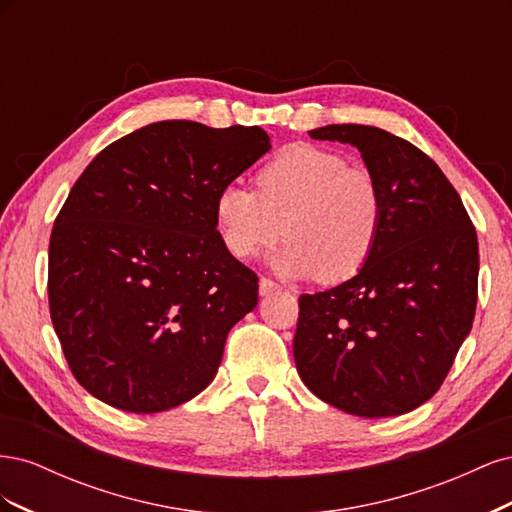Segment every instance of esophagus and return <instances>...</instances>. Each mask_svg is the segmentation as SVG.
I'll return each instance as SVG.
<instances>
[{
  "mask_svg": "<svg viewBox=\"0 0 512 512\" xmlns=\"http://www.w3.org/2000/svg\"><path fill=\"white\" fill-rule=\"evenodd\" d=\"M258 290H260L262 297H269V294H273V292H280L282 288H280V284H275L273 280H269V277H260Z\"/></svg>",
  "mask_w": 512,
  "mask_h": 512,
  "instance_id": "34e87169",
  "label": "esophagus"
}]
</instances>
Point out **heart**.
I'll use <instances>...</instances> for the list:
<instances>
[{"mask_svg": "<svg viewBox=\"0 0 512 512\" xmlns=\"http://www.w3.org/2000/svg\"><path fill=\"white\" fill-rule=\"evenodd\" d=\"M256 185H224L213 200L215 230L232 256L252 258L284 232L271 265L286 277L339 284L363 269L384 220L374 175L331 149L288 145L258 170Z\"/></svg>", "mask_w": 512, "mask_h": 512, "instance_id": "obj_1", "label": "heart"}]
</instances>
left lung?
<instances>
[{
	"instance_id": "1",
	"label": "left lung",
	"mask_w": 512,
	"mask_h": 512,
	"mask_svg": "<svg viewBox=\"0 0 512 512\" xmlns=\"http://www.w3.org/2000/svg\"><path fill=\"white\" fill-rule=\"evenodd\" d=\"M316 141L361 151L378 181V243L352 280L299 297L292 352L305 386L348 414H406L436 395L472 329L478 239L429 156L374 126H324Z\"/></svg>"
}]
</instances>
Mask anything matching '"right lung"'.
Here are the masks:
<instances>
[{
    "label": "right lung",
    "mask_w": 512,
    "mask_h": 512,
    "mask_svg": "<svg viewBox=\"0 0 512 512\" xmlns=\"http://www.w3.org/2000/svg\"><path fill=\"white\" fill-rule=\"evenodd\" d=\"M269 149L258 126L158 121L83 170L51 232L49 307L85 391L153 414L211 384L228 331L258 305L213 200Z\"/></svg>",
    "instance_id": "add662e5"
}]
</instances>
